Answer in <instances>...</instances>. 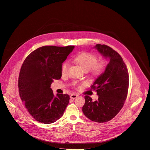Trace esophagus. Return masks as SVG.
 I'll list each match as a JSON object with an SVG mask.
<instances>
[{"instance_id":"34e87169","label":"esophagus","mask_w":150,"mask_h":150,"mask_svg":"<svg viewBox=\"0 0 150 150\" xmlns=\"http://www.w3.org/2000/svg\"><path fill=\"white\" fill-rule=\"evenodd\" d=\"M78 96V94H71V96H70V97H71V99H75L76 98H77Z\"/></svg>"}]
</instances>
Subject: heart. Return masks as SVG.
<instances>
[{
    "label": "heart",
    "mask_w": 150,
    "mask_h": 150,
    "mask_svg": "<svg viewBox=\"0 0 150 150\" xmlns=\"http://www.w3.org/2000/svg\"><path fill=\"white\" fill-rule=\"evenodd\" d=\"M75 62L78 63L83 69L88 71L90 75L94 78L101 76L105 71L107 67V63L105 60H98V57L95 54L89 52H81L78 54L74 57ZM69 63L67 61L64 62L61 66L62 75L64 76L67 74L69 68ZM84 84H78L74 83V86L77 89H80Z\"/></svg>",
    "instance_id": "b5f03b06"
}]
</instances>
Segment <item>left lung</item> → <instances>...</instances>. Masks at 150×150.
Here are the masks:
<instances>
[{
	"label": "left lung",
	"mask_w": 150,
	"mask_h": 150,
	"mask_svg": "<svg viewBox=\"0 0 150 150\" xmlns=\"http://www.w3.org/2000/svg\"><path fill=\"white\" fill-rule=\"evenodd\" d=\"M102 55L110 59L105 72L91 86L99 96L93 102L85 96L83 106L84 114L90 120L105 122L112 120L123 106L127 96L129 77L127 66L120 54L110 47L96 44L95 46Z\"/></svg>",
	"instance_id": "obj_1"
}]
</instances>
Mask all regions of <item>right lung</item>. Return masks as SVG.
<instances>
[{
    "label": "right lung",
    "mask_w": 150,
    "mask_h": 150,
    "mask_svg": "<svg viewBox=\"0 0 150 150\" xmlns=\"http://www.w3.org/2000/svg\"><path fill=\"white\" fill-rule=\"evenodd\" d=\"M74 46H43L24 60L18 77L21 99L29 114L38 121L51 124L60 119L69 103L67 94L54 96L51 84L61 78V66Z\"/></svg>",
    "instance_id": "right-lung-1"
}]
</instances>
